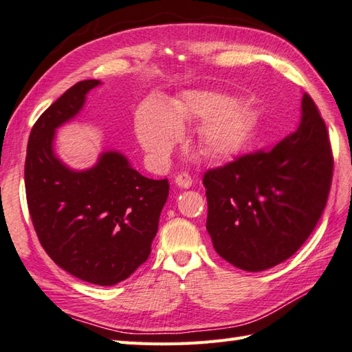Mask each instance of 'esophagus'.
I'll return each instance as SVG.
<instances>
[{
	"mask_svg": "<svg viewBox=\"0 0 352 352\" xmlns=\"http://www.w3.org/2000/svg\"><path fill=\"white\" fill-rule=\"evenodd\" d=\"M175 181H176V185L181 186V188H190V186L192 185V179L188 173H186V171H184V173H181V175H177Z\"/></svg>",
	"mask_w": 352,
	"mask_h": 352,
	"instance_id": "obj_1",
	"label": "esophagus"
}]
</instances>
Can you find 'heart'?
<instances>
[{
  "label": "heart",
  "mask_w": 352,
  "mask_h": 352,
  "mask_svg": "<svg viewBox=\"0 0 352 352\" xmlns=\"http://www.w3.org/2000/svg\"><path fill=\"white\" fill-rule=\"evenodd\" d=\"M184 122H203L197 132L199 152L209 160L230 158L244 149L252 137L254 119L244 104L224 93L188 91L166 110L146 104L135 122L137 138L153 158L162 160L181 132Z\"/></svg>",
  "instance_id": "b5f03b06"
}]
</instances>
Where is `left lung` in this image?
Returning a JSON list of instances; mask_svg holds the SVG:
<instances>
[{"mask_svg": "<svg viewBox=\"0 0 352 352\" xmlns=\"http://www.w3.org/2000/svg\"><path fill=\"white\" fill-rule=\"evenodd\" d=\"M301 110L294 134L203 176L206 229L215 252L233 267L256 272L285 262L324 212L333 179L331 144L307 93Z\"/></svg>", "mask_w": 352, "mask_h": 352, "instance_id": "left-lung-1", "label": "left lung"}]
</instances>
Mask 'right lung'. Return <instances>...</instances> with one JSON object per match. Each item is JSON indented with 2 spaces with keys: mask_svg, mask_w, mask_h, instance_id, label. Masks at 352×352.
I'll return each mask as SVG.
<instances>
[{
  "mask_svg": "<svg viewBox=\"0 0 352 352\" xmlns=\"http://www.w3.org/2000/svg\"><path fill=\"white\" fill-rule=\"evenodd\" d=\"M98 80L76 82L42 113L30 132L27 205L37 238L60 268L99 286L126 280L151 254L167 179L144 177L119 152L74 171L52 151L56 128L72 119Z\"/></svg>",
  "mask_w": 352,
  "mask_h": 352,
  "instance_id": "right-lung-1",
  "label": "right lung"
}]
</instances>
